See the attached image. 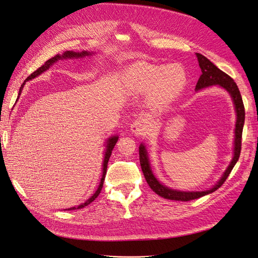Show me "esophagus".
Wrapping results in <instances>:
<instances>
[{
  "mask_svg": "<svg viewBox=\"0 0 258 258\" xmlns=\"http://www.w3.org/2000/svg\"><path fill=\"white\" fill-rule=\"evenodd\" d=\"M131 131L136 135H142L147 131V121L144 118H139L133 122L131 125Z\"/></svg>",
  "mask_w": 258,
  "mask_h": 258,
  "instance_id": "esophagus-1",
  "label": "esophagus"
}]
</instances>
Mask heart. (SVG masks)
Masks as SVG:
<instances>
[{
	"mask_svg": "<svg viewBox=\"0 0 258 258\" xmlns=\"http://www.w3.org/2000/svg\"><path fill=\"white\" fill-rule=\"evenodd\" d=\"M127 89L133 93L148 92V102L153 106H163L174 100L183 91L187 73L179 64H157L136 62L125 73Z\"/></svg>",
	"mask_w": 258,
	"mask_h": 258,
	"instance_id": "1",
	"label": "heart"
}]
</instances>
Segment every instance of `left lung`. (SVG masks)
Returning a JSON list of instances; mask_svg holds the SVG:
<instances>
[{
  "mask_svg": "<svg viewBox=\"0 0 258 258\" xmlns=\"http://www.w3.org/2000/svg\"><path fill=\"white\" fill-rule=\"evenodd\" d=\"M198 57L199 66L201 68L202 74L200 76V79L197 83L196 90L203 89L209 86L218 85L225 89L230 95L232 97V100L235 105V110L237 114V120H236V127H235V140H234V156L231 161V164L228 165L226 168L225 172L223 173L222 177L219 179V182L213 187L209 188L208 190H204V191H179V190L171 189L166 187L165 185L160 184L157 178L154 176L153 172H152L151 167H150V161L148 157V153L146 147L144 145H140L139 147V159H140V166L142 169V172L146 177L147 183L151 187L153 191L160 196L164 199L168 200H174V201H190V200L199 199L203 196H206L208 194H212L218 188H220L223 183L226 180L227 176L230 175L231 171L233 170L234 166L239 159L240 156V151H241V138H242V128L244 124V106L243 102L239 89L237 87V84L234 82V80L228 76L226 73L221 71L219 68L209 60L205 56L202 54L196 53Z\"/></svg>",
  "mask_w": 258,
  "mask_h": 258,
  "instance_id": "8db88e82",
  "label": "left lung"
}]
</instances>
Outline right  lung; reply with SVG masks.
Masks as SVG:
<instances>
[{"mask_svg": "<svg viewBox=\"0 0 258 258\" xmlns=\"http://www.w3.org/2000/svg\"><path fill=\"white\" fill-rule=\"evenodd\" d=\"M89 55H92V53H90V52H87V51H82V52L66 51V52H64L62 55L57 54L56 56L52 57V58H50L49 60H46L44 64H42V66L40 67V68H38V69H37L35 72H33V73L30 75V76H27L26 81L33 80V79H35V78H36V76H38V75H39V74H41L42 72L46 71V70L49 69L50 67H51V66H52L54 62H56L57 60H60V59H67V58H81V57L89 56ZM26 81H24V83L21 85L20 90H19L18 98H19V95L21 94V91H22V89H23V87H24V85H25V82H26ZM118 138H119L118 136H112V137H110V138H108V139H107V144H106V151H105V155H104V161H103V174H102L101 182H100V185H99V187H98V189H97V191H95V192L92 195V197H90V198H89V199L87 200V201H86L85 203H83V204H81V205H79V206L71 207V208H68V209H63V211H74V209H80V208H83V207H85V206H87L88 204H90L92 201H94L95 198H97V197L100 195L101 190H102V187H103V183H104V178H105V175H106L107 164H108L109 157H110V155H111V151H112V149H113L114 145L117 144Z\"/></svg>", "mask_w": 258, "mask_h": 258, "instance_id": "obj_1", "label": "right lung"}]
</instances>
